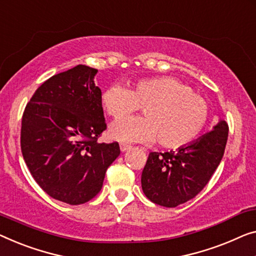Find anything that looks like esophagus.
Returning <instances> with one entry per match:
<instances>
[{
	"label": "esophagus",
	"instance_id": "1",
	"mask_svg": "<svg viewBox=\"0 0 256 256\" xmlns=\"http://www.w3.org/2000/svg\"><path fill=\"white\" fill-rule=\"evenodd\" d=\"M120 148L122 152H126L128 150L131 148V146H130V144H120Z\"/></svg>",
	"mask_w": 256,
	"mask_h": 256
}]
</instances>
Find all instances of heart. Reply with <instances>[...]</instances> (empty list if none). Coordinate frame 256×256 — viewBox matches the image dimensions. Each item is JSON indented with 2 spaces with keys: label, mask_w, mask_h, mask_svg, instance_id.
I'll return each mask as SVG.
<instances>
[{
  "label": "heart",
  "mask_w": 256,
  "mask_h": 256,
  "mask_svg": "<svg viewBox=\"0 0 256 256\" xmlns=\"http://www.w3.org/2000/svg\"><path fill=\"white\" fill-rule=\"evenodd\" d=\"M101 104L116 120L142 108L146 117L123 118L110 126V138L122 142L158 139L163 147L179 148L196 140L209 120L204 98L172 77L142 79L128 90L112 86L104 92Z\"/></svg>",
  "instance_id": "heart-1"
}]
</instances>
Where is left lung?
<instances>
[{
	"label": "left lung",
	"mask_w": 256,
	"mask_h": 256,
	"mask_svg": "<svg viewBox=\"0 0 256 256\" xmlns=\"http://www.w3.org/2000/svg\"><path fill=\"white\" fill-rule=\"evenodd\" d=\"M228 126L220 120L212 131L177 152L148 155L141 186L148 199L174 208L198 196L218 166L228 141Z\"/></svg>",
	"instance_id": "left-lung-1"
}]
</instances>
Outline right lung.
Masks as SVG:
<instances>
[{"mask_svg":"<svg viewBox=\"0 0 256 256\" xmlns=\"http://www.w3.org/2000/svg\"><path fill=\"white\" fill-rule=\"evenodd\" d=\"M96 72L79 64L52 76L22 118L20 147L30 174L48 196L68 204L93 199L120 154L118 142H98L106 124Z\"/></svg>","mask_w":256,"mask_h":256,"instance_id":"1","label":"right lung"}]
</instances>
